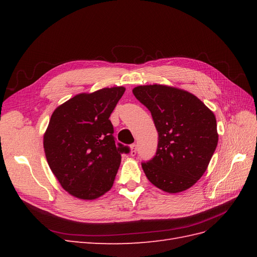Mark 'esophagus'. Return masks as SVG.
<instances>
[{
    "label": "esophagus",
    "instance_id": "1",
    "mask_svg": "<svg viewBox=\"0 0 257 257\" xmlns=\"http://www.w3.org/2000/svg\"><path fill=\"white\" fill-rule=\"evenodd\" d=\"M136 153H137V146L134 144V145L131 146V152H130V154L132 155V157H135Z\"/></svg>",
    "mask_w": 257,
    "mask_h": 257
}]
</instances>
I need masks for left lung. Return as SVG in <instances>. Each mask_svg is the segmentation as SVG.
<instances>
[{"instance_id": "obj_1", "label": "left lung", "mask_w": 257, "mask_h": 257, "mask_svg": "<svg viewBox=\"0 0 257 257\" xmlns=\"http://www.w3.org/2000/svg\"><path fill=\"white\" fill-rule=\"evenodd\" d=\"M135 97L150 110L158 150L142 163L146 177L166 193L190 189L206 172L219 141L214 113L192 93L164 84L138 85Z\"/></svg>"}]
</instances>
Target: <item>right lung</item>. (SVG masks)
<instances>
[{"mask_svg": "<svg viewBox=\"0 0 257 257\" xmlns=\"http://www.w3.org/2000/svg\"><path fill=\"white\" fill-rule=\"evenodd\" d=\"M125 88L80 93L53 111L44 134L48 165L61 186L84 200L111 189L127 147L115 146L109 116Z\"/></svg>", "mask_w": 257, "mask_h": 257, "instance_id": "1", "label": "right lung"}]
</instances>
